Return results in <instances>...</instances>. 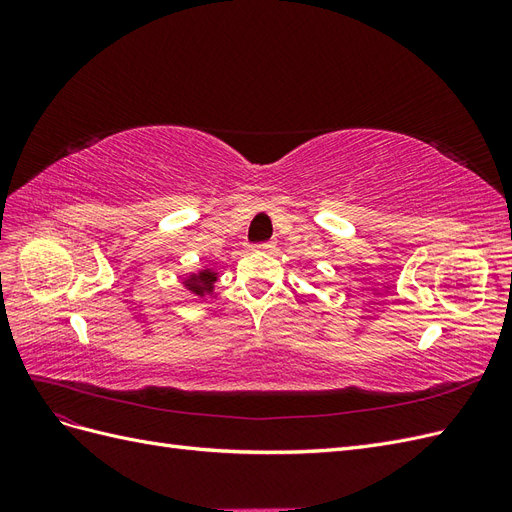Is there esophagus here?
I'll use <instances>...</instances> for the list:
<instances>
[{"instance_id":"1","label":"esophagus","mask_w":512,"mask_h":512,"mask_svg":"<svg viewBox=\"0 0 512 512\" xmlns=\"http://www.w3.org/2000/svg\"><path fill=\"white\" fill-rule=\"evenodd\" d=\"M275 250V241H267V243H258L252 245L250 252H273Z\"/></svg>"}]
</instances>
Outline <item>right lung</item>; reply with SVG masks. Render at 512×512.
Wrapping results in <instances>:
<instances>
[{
  "mask_svg": "<svg viewBox=\"0 0 512 512\" xmlns=\"http://www.w3.org/2000/svg\"><path fill=\"white\" fill-rule=\"evenodd\" d=\"M218 277H220L218 271L205 267V269H200L196 273L185 275L181 284H183L185 290H190L194 297L205 299V297H211V294H213V288H215V282H218Z\"/></svg>",
  "mask_w": 512,
  "mask_h": 512,
  "instance_id": "1",
  "label": "right lung"
}]
</instances>
